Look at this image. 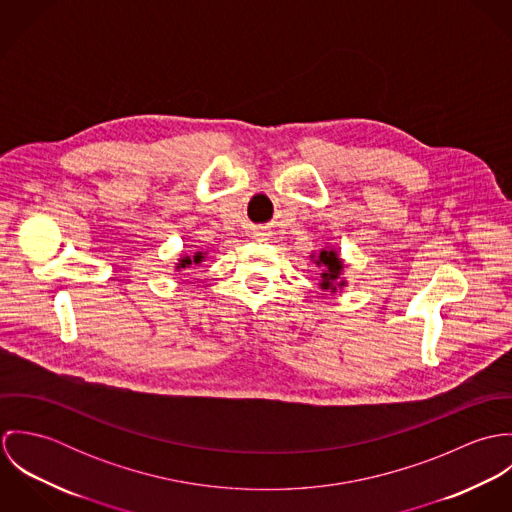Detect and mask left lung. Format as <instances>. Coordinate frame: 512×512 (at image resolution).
Instances as JSON below:
<instances>
[{
	"instance_id": "8db88e82",
	"label": "left lung",
	"mask_w": 512,
	"mask_h": 512,
	"mask_svg": "<svg viewBox=\"0 0 512 512\" xmlns=\"http://www.w3.org/2000/svg\"><path fill=\"white\" fill-rule=\"evenodd\" d=\"M313 258V256H311ZM315 264L321 270V290H331L335 292L337 288H343L345 286V280L341 278V272H343V260L339 258V254L331 248H323L319 252V256L315 258Z\"/></svg>"
}]
</instances>
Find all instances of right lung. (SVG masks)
<instances>
[{"mask_svg": "<svg viewBox=\"0 0 512 512\" xmlns=\"http://www.w3.org/2000/svg\"><path fill=\"white\" fill-rule=\"evenodd\" d=\"M205 260V252H195V256H183L179 258V264L175 266L177 270H183V268H189V266H197Z\"/></svg>", "mask_w": 512, "mask_h": 512, "instance_id": "1", "label": "right lung"}]
</instances>
